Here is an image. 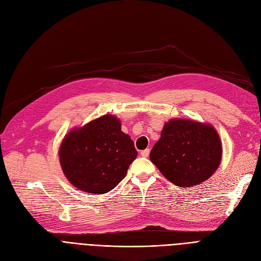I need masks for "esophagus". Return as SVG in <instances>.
Segmentation results:
<instances>
[{
  "label": "esophagus",
  "instance_id": "esophagus-1",
  "mask_svg": "<svg viewBox=\"0 0 261 261\" xmlns=\"http://www.w3.org/2000/svg\"><path fill=\"white\" fill-rule=\"evenodd\" d=\"M149 152H150L149 149H145V150H143V151L141 152V155H142L143 158H147V156L149 155Z\"/></svg>",
  "mask_w": 261,
  "mask_h": 261
}]
</instances>
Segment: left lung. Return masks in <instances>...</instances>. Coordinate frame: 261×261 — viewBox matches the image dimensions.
<instances>
[{"mask_svg": "<svg viewBox=\"0 0 261 261\" xmlns=\"http://www.w3.org/2000/svg\"><path fill=\"white\" fill-rule=\"evenodd\" d=\"M222 145L208 123L174 118L165 123L150 160L162 174L180 187L198 185L220 165Z\"/></svg>", "mask_w": 261, "mask_h": 261, "instance_id": "obj_1", "label": "left lung"}]
</instances>
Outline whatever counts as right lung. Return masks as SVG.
<instances>
[{
	"label": "right lung",
	"mask_w": 261,
	"mask_h": 261,
	"mask_svg": "<svg viewBox=\"0 0 261 261\" xmlns=\"http://www.w3.org/2000/svg\"><path fill=\"white\" fill-rule=\"evenodd\" d=\"M120 120L103 115L65 135L59 159L66 179L90 194H106L126 176L138 151Z\"/></svg>",
	"instance_id": "1"
}]
</instances>
